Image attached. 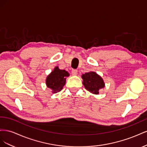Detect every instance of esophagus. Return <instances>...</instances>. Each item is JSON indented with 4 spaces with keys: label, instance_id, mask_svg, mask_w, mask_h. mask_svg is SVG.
I'll use <instances>...</instances> for the list:
<instances>
[{
    "label": "esophagus",
    "instance_id": "esophagus-1",
    "mask_svg": "<svg viewBox=\"0 0 147 147\" xmlns=\"http://www.w3.org/2000/svg\"><path fill=\"white\" fill-rule=\"evenodd\" d=\"M77 70H76V69H73L72 70V74L73 75H77Z\"/></svg>",
    "mask_w": 147,
    "mask_h": 147
}]
</instances>
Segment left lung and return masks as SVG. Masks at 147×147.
Listing matches in <instances>:
<instances>
[{"mask_svg":"<svg viewBox=\"0 0 147 147\" xmlns=\"http://www.w3.org/2000/svg\"><path fill=\"white\" fill-rule=\"evenodd\" d=\"M82 78L86 90L94 94H98L100 90L105 87L104 80L95 72H89L83 74Z\"/></svg>","mask_w":147,"mask_h":147,"instance_id":"left-lung-1","label":"left lung"}]
</instances>
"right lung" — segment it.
<instances>
[{
  "mask_svg": "<svg viewBox=\"0 0 147 147\" xmlns=\"http://www.w3.org/2000/svg\"><path fill=\"white\" fill-rule=\"evenodd\" d=\"M69 74L65 70H61L57 66L49 74L46 78V85L51 89L53 93L59 92L63 88L66 82V78L69 76Z\"/></svg>",
  "mask_w": 147,
  "mask_h": 147,
  "instance_id": "right-lung-1",
  "label": "right lung"
}]
</instances>
